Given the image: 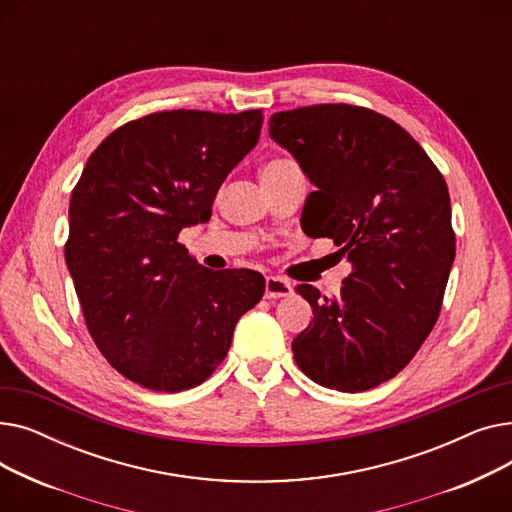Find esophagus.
Segmentation results:
<instances>
[{
	"label": "esophagus",
	"mask_w": 512,
	"mask_h": 512,
	"mask_svg": "<svg viewBox=\"0 0 512 512\" xmlns=\"http://www.w3.org/2000/svg\"><path fill=\"white\" fill-rule=\"evenodd\" d=\"M294 292L292 284L278 276H267L265 278V299H286Z\"/></svg>",
	"instance_id": "esophagus-1"
}]
</instances>
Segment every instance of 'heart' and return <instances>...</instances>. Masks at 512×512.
<instances>
[{"label":"heart","instance_id":"obj_1","mask_svg":"<svg viewBox=\"0 0 512 512\" xmlns=\"http://www.w3.org/2000/svg\"><path fill=\"white\" fill-rule=\"evenodd\" d=\"M290 166H294V164H292V161H288V159H274V161H270V164H265L263 172H267V170H282V168H290Z\"/></svg>","mask_w":512,"mask_h":512}]
</instances>
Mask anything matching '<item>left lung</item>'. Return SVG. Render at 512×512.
<instances>
[{
  "mask_svg": "<svg viewBox=\"0 0 512 512\" xmlns=\"http://www.w3.org/2000/svg\"><path fill=\"white\" fill-rule=\"evenodd\" d=\"M270 137L315 186L305 234L334 238L351 263L338 297L297 286L313 321L292 340L294 361L324 388L380 386L407 367L440 315L454 261L448 186L405 128L365 107L278 112Z\"/></svg>",
  "mask_w": 512,
  "mask_h": 512,
  "instance_id": "left-lung-1",
  "label": "left lung"
}]
</instances>
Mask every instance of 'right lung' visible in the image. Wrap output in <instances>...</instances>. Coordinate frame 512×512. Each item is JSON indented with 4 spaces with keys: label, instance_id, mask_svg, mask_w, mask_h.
I'll return each instance as SVG.
<instances>
[{
    "label": "right lung",
    "instance_id": "obj_1",
    "mask_svg": "<svg viewBox=\"0 0 512 512\" xmlns=\"http://www.w3.org/2000/svg\"><path fill=\"white\" fill-rule=\"evenodd\" d=\"M261 124L259 110L151 114L114 130L74 186L66 265L97 348L134 384L180 392L205 382L263 297L259 272L207 270L178 242L209 222Z\"/></svg>",
    "mask_w": 512,
    "mask_h": 512
}]
</instances>
